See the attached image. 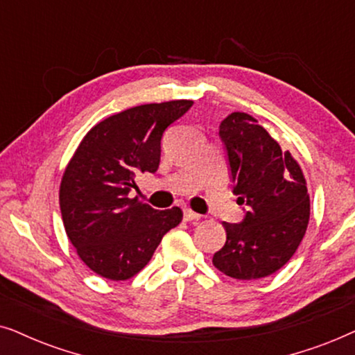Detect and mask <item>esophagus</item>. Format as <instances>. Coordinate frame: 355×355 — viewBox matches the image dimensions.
Instances as JSON below:
<instances>
[{
    "mask_svg": "<svg viewBox=\"0 0 355 355\" xmlns=\"http://www.w3.org/2000/svg\"><path fill=\"white\" fill-rule=\"evenodd\" d=\"M183 219H185V220H198V219H201V214H198V212L191 211V209H183Z\"/></svg>",
    "mask_w": 355,
    "mask_h": 355,
    "instance_id": "34e87169",
    "label": "esophagus"
}]
</instances>
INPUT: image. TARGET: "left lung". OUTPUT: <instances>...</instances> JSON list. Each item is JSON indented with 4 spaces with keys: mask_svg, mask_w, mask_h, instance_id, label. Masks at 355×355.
I'll return each mask as SVG.
<instances>
[{
    "mask_svg": "<svg viewBox=\"0 0 355 355\" xmlns=\"http://www.w3.org/2000/svg\"><path fill=\"white\" fill-rule=\"evenodd\" d=\"M240 224L222 222L225 245L212 264L234 279L271 276L294 257L310 219V198L300 165L252 115L234 112L220 123Z\"/></svg>",
    "mask_w": 355,
    "mask_h": 355,
    "instance_id": "8db88e82",
    "label": "left lung"
}]
</instances>
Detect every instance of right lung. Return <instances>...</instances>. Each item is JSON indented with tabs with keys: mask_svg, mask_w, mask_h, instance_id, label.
<instances>
[{
	"mask_svg": "<svg viewBox=\"0 0 355 355\" xmlns=\"http://www.w3.org/2000/svg\"><path fill=\"white\" fill-rule=\"evenodd\" d=\"M191 105L146 103L108 116L84 136L69 160L60 185L61 217L79 258L98 276L133 277L182 222L180 207L157 211L128 193L136 175L159 168L164 131Z\"/></svg>",
	"mask_w": 355,
	"mask_h": 355,
	"instance_id": "obj_1",
	"label": "right lung"
}]
</instances>
